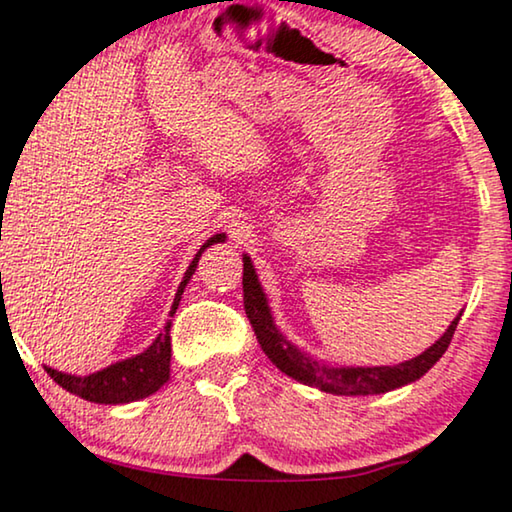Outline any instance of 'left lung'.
<instances>
[{"label":"left lung","mask_w":512,"mask_h":512,"mask_svg":"<svg viewBox=\"0 0 512 512\" xmlns=\"http://www.w3.org/2000/svg\"><path fill=\"white\" fill-rule=\"evenodd\" d=\"M244 275H242V291H244V312L254 328L256 340L265 356L275 363V366L293 380L307 384V387H317L326 394L335 396H370L384 394V391L405 387V384L415 382L424 373L436 366V361L450 347L452 335L457 331L461 312L457 319L447 326V331L415 359L398 363V366H326L324 361H317L303 349L291 345L289 340L279 333L268 307V298L258 282L251 258L244 254Z\"/></svg>","instance_id":"obj_1"}]
</instances>
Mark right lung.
<instances>
[{
    "label": "right lung",
    "instance_id": "add662e5",
    "mask_svg": "<svg viewBox=\"0 0 512 512\" xmlns=\"http://www.w3.org/2000/svg\"><path fill=\"white\" fill-rule=\"evenodd\" d=\"M223 240H226V235L216 233L214 237H209V240L200 247L198 254H195L191 265H188L184 279H181L177 293H174L170 317L177 312L181 293H184L186 284L191 282L193 272L198 268L202 251ZM170 326L172 321H167L163 333H160L158 338L151 342V347L144 349L142 354L130 356V359H123L118 363H111V366L97 370L93 375L79 377V375L60 373V370H53V368H46V373L51 375L53 382H58L62 389H67L69 394L86 398L90 403L121 405V403L139 401V398L156 394V391L170 380V356H172Z\"/></svg>",
    "mask_w": 512,
    "mask_h": 512
}]
</instances>
